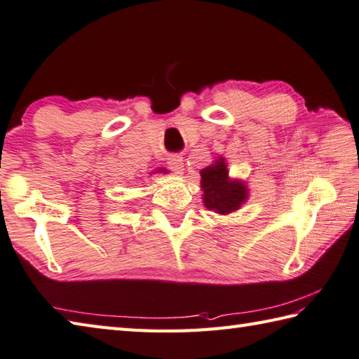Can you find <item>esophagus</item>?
<instances>
[{"instance_id": "obj_1", "label": "esophagus", "mask_w": 359, "mask_h": 359, "mask_svg": "<svg viewBox=\"0 0 359 359\" xmlns=\"http://www.w3.org/2000/svg\"><path fill=\"white\" fill-rule=\"evenodd\" d=\"M184 158L179 157V156H174L171 158H168V166H170V170L175 174H182L184 172Z\"/></svg>"}]
</instances>
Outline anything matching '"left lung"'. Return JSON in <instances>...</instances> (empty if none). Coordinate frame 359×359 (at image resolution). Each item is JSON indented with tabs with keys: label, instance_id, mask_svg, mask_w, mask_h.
Segmentation results:
<instances>
[{
	"label": "left lung",
	"instance_id": "obj_1",
	"mask_svg": "<svg viewBox=\"0 0 359 359\" xmlns=\"http://www.w3.org/2000/svg\"><path fill=\"white\" fill-rule=\"evenodd\" d=\"M201 188L203 205L221 216L235 213L249 199L248 184L230 177L224 157H217L212 165L201 170Z\"/></svg>",
	"mask_w": 359,
	"mask_h": 359
}]
</instances>
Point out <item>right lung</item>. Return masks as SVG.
<instances>
[{
    "label": "right lung",
    "mask_w": 359,
    "mask_h": 359,
    "mask_svg": "<svg viewBox=\"0 0 359 359\" xmlns=\"http://www.w3.org/2000/svg\"><path fill=\"white\" fill-rule=\"evenodd\" d=\"M157 172H166V170H165V168H158Z\"/></svg>",
    "instance_id": "obj_1"
}]
</instances>
